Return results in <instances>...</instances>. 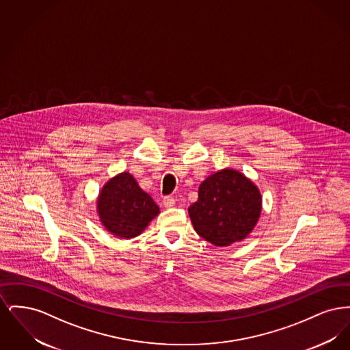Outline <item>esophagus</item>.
Masks as SVG:
<instances>
[{"instance_id": "esophagus-1", "label": "esophagus", "mask_w": 350, "mask_h": 350, "mask_svg": "<svg viewBox=\"0 0 350 350\" xmlns=\"http://www.w3.org/2000/svg\"><path fill=\"white\" fill-rule=\"evenodd\" d=\"M174 203H176V200H174L173 197H164V200H163V204H164V207H167V208L173 207Z\"/></svg>"}]
</instances>
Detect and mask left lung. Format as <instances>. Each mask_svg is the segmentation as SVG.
<instances>
[{"instance_id":"8db88e82","label":"left lung","mask_w":350,"mask_h":350,"mask_svg":"<svg viewBox=\"0 0 350 350\" xmlns=\"http://www.w3.org/2000/svg\"><path fill=\"white\" fill-rule=\"evenodd\" d=\"M262 208L258 187L236 169L208 176L198 189V200L189 207L196 232L217 247H228L248 237Z\"/></svg>"}]
</instances>
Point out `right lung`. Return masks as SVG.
Masks as SVG:
<instances>
[{
  "instance_id": "obj_1",
  "label": "right lung",
  "mask_w": 350,
  "mask_h": 350,
  "mask_svg": "<svg viewBox=\"0 0 350 350\" xmlns=\"http://www.w3.org/2000/svg\"><path fill=\"white\" fill-rule=\"evenodd\" d=\"M97 213L107 232L120 239H133L160 214V208L150 194L142 190L133 174L123 172L102 187Z\"/></svg>"
}]
</instances>
